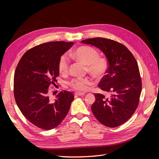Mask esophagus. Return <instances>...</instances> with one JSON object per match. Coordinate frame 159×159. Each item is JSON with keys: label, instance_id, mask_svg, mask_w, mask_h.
<instances>
[{"label": "esophagus", "instance_id": "esophagus-1", "mask_svg": "<svg viewBox=\"0 0 159 159\" xmlns=\"http://www.w3.org/2000/svg\"><path fill=\"white\" fill-rule=\"evenodd\" d=\"M75 95H77V96H82V95H85V93H80V92H75Z\"/></svg>", "mask_w": 159, "mask_h": 159}]
</instances>
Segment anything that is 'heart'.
Instances as JSON below:
<instances>
[{
    "mask_svg": "<svg viewBox=\"0 0 159 159\" xmlns=\"http://www.w3.org/2000/svg\"><path fill=\"white\" fill-rule=\"evenodd\" d=\"M71 56L76 60L86 66V70L94 78L99 79L105 74L108 69V61L105 57H99V52L89 46H81L75 50ZM69 59L66 54L62 55L58 61V69L62 74L68 72ZM91 84L89 78H74L68 82V85L75 90L85 91Z\"/></svg>",
    "mask_w": 159,
    "mask_h": 159,
    "instance_id": "b5f03b06",
    "label": "heart"
}]
</instances>
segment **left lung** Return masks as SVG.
I'll use <instances>...</instances> for the list:
<instances>
[{"label":"left lung","instance_id":"8db88e82","mask_svg":"<svg viewBox=\"0 0 159 159\" xmlns=\"http://www.w3.org/2000/svg\"><path fill=\"white\" fill-rule=\"evenodd\" d=\"M81 42L98 48L108 61L106 75L98 87L109 95L95 93L91 111L104 125L111 128L121 125L131 117L140 99L142 82L137 62L125 46L115 40L94 38Z\"/></svg>","mask_w":159,"mask_h":159}]
</instances>
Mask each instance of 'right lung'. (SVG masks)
<instances>
[{"mask_svg": "<svg viewBox=\"0 0 159 159\" xmlns=\"http://www.w3.org/2000/svg\"><path fill=\"white\" fill-rule=\"evenodd\" d=\"M74 42H50L28 50L19 61L14 76V95L19 109L38 128L57 127L68 114L74 96L60 91L56 99L49 97L50 85L59 75L60 57Z\"/></svg>", "mask_w": 159, "mask_h": 159, "instance_id": "1", "label": "right lung"}]
</instances>
